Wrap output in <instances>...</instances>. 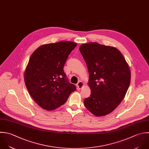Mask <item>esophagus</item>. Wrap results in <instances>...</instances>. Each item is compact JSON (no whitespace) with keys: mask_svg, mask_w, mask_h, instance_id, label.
Masks as SVG:
<instances>
[{"mask_svg":"<svg viewBox=\"0 0 149 149\" xmlns=\"http://www.w3.org/2000/svg\"><path fill=\"white\" fill-rule=\"evenodd\" d=\"M84 85V82H82V81H79V82H78V83L77 84V87H78V89L79 90L83 88Z\"/></svg>","mask_w":149,"mask_h":149,"instance_id":"esophagus-1","label":"esophagus"}]
</instances>
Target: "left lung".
<instances>
[{"mask_svg":"<svg viewBox=\"0 0 149 149\" xmlns=\"http://www.w3.org/2000/svg\"><path fill=\"white\" fill-rule=\"evenodd\" d=\"M88 70L90 97L84 100L85 107L101 117L113 111L124 99L131 82L130 67L117 48L97 42L79 47Z\"/></svg>","mask_w":149,"mask_h":149,"instance_id":"obj_1","label":"left lung"}]
</instances>
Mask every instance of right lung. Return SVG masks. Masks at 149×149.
Returning <instances> with one entry per match:
<instances>
[{"mask_svg":"<svg viewBox=\"0 0 149 149\" xmlns=\"http://www.w3.org/2000/svg\"><path fill=\"white\" fill-rule=\"evenodd\" d=\"M77 43L61 41L43 45L31 56L24 72V81L29 93L42 109L51 111L67 100L76 91L68 82L63 68Z\"/></svg>","mask_w":149,"mask_h":149,"instance_id":"obj_1","label":"right lung"}]
</instances>
